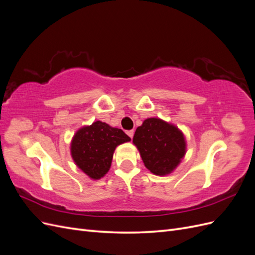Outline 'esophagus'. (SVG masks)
Masks as SVG:
<instances>
[{
    "label": "esophagus",
    "mask_w": 255,
    "mask_h": 255,
    "mask_svg": "<svg viewBox=\"0 0 255 255\" xmlns=\"http://www.w3.org/2000/svg\"><path fill=\"white\" fill-rule=\"evenodd\" d=\"M127 134L130 137V138H133V136H134V130L133 129H130V130H128L127 132Z\"/></svg>",
    "instance_id": "1"
}]
</instances>
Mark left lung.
Wrapping results in <instances>:
<instances>
[{"label":"left lung","instance_id":"8db88e82","mask_svg":"<svg viewBox=\"0 0 255 255\" xmlns=\"http://www.w3.org/2000/svg\"><path fill=\"white\" fill-rule=\"evenodd\" d=\"M133 143L146 169L156 175L171 173L186 153L182 130L159 118L145 119L136 128Z\"/></svg>","mask_w":255,"mask_h":255}]
</instances>
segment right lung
<instances>
[{"label":"right lung","instance_id":"right-lung-1","mask_svg":"<svg viewBox=\"0 0 255 255\" xmlns=\"http://www.w3.org/2000/svg\"><path fill=\"white\" fill-rule=\"evenodd\" d=\"M129 140L121 128L96 121L75 133L71 141V156L84 173L92 180H99L109 172L117 145Z\"/></svg>","mask_w":255,"mask_h":255}]
</instances>
